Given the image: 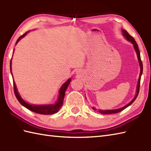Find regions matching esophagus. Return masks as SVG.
<instances>
[{
	"instance_id": "1",
	"label": "esophagus",
	"mask_w": 151,
	"mask_h": 151,
	"mask_svg": "<svg viewBox=\"0 0 151 151\" xmlns=\"http://www.w3.org/2000/svg\"><path fill=\"white\" fill-rule=\"evenodd\" d=\"M76 75H77L78 76H82V71L81 70H78L77 71H76Z\"/></svg>"
}]
</instances>
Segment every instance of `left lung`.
Wrapping results in <instances>:
<instances>
[{
  "label": "left lung",
  "mask_w": 151,
  "mask_h": 151,
  "mask_svg": "<svg viewBox=\"0 0 151 151\" xmlns=\"http://www.w3.org/2000/svg\"><path fill=\"white\" fill-rule=\"evenodd\" d=\"M122 33H123V36L126 38L127 40H128L130 42L132 43L133 44V46L134 49L136 50V52L137 54V60H138L139 62V67H140V73H139V77L138 79V82H137V89H136V93L135 97L131 101L129 104H127V105L124 106L123 107L118 108V109H115V110H99V109H97L95 108V107H93V110H94L95 111H97L98 112L102 114H116V113H119V112L121 111L122 110H123L124 109H125L126 108H127L128 106H129L130 105L132 104V102L136 100V99L137 98V95H138L139 93V86H140V81H141V76H142V73H143V63L142 60H141V56H140V52L139 50V48H138V45L136 43V41H135V40L134 39V37L132 36H131L127 32L124 30L122 29Z\"/></svg>",
  "instance_id": "1"
}]
</instances>
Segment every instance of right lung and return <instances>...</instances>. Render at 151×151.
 Listing matches in <instances>:
<instances>
[{
  "label": "right lung",
  "instance_id": "obj_1",
  "mask_svg": "<svg viewBox=\"0 0 151 151\" xmlns=\"http://www.w3.org/2000/svg\"><path fill=\"white\" fill-rule=\"evenodd\" d=\"M27 32L24 34L23 35H22L21 36L19 37L18 38V40L16 41V44L19 42V40L22 39V37H24L27 34ZM10 70H11V73L12 75V60L10 61ZM14 93L15 95L16 98L17 99L18 101L20 102V103L24 106L25 108H27L28 110L34 111L35 113L37 114H43V115H50V114H54L57 113L58 111H59L61 107L62 106L63 102V99L64 97H65V93L66 89L68 87V86L69 85V83L71 81V78H69L67 81L64 83V84L62 86V87L60 88V89L59 91V96L58 98V100L56 102L55 104H41V105H37V104H29L28 102H25L23 99H22L21 97V95H19L18 93L17 87H16L15 83L14 82Z\"/></svg>",
  "mask_w": 151,
  "mask_h": 151
}]
</instances>
